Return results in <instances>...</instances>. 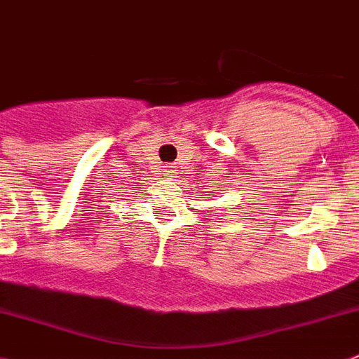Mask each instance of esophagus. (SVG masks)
Here are the masks:
<instances>
[{
    "label": "esophagus",
    "mask_w": 359,
    "mask_h": 359,
    "mask_svg": "<svg viewBox=\"0 0 359 359\" xmlns=\"http://www.w3.org/2000/svg\"><path fill=\"white\" fill-rule=\"evenodd\" d=\"M175 175H177V170H173V166H170L166 171H164V177H166L168 180H175Z\"/></svg>",
    "instance_id": "1"
}]
</instances>
